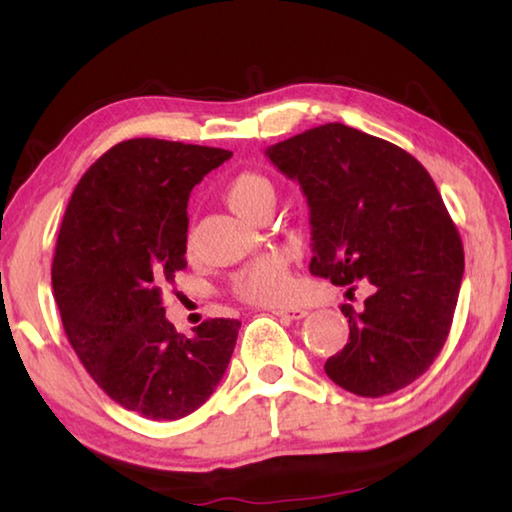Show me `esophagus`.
I'll return each mask as SVG.
<instances>
[{
	"label": "esophagus",
	"instance_id": "esophagus-1",
	"mask_svg": "<svg viewBox=\"0 0 512 512\" xmlns=\"http://www.w3.org/2000/svg\"><path fill=\"white\" fill-rule=\"evenodd\" d=\"M273 314L280 316V318H287V320H300V318L307 316V311L300 309V307H284V309H273Z\"/></svg>",
	"mask_w": 512,
	"mask_h": 512
}]
</instances>
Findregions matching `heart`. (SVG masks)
<instances>
[{"label":"heart","mask_w":512,"mask_h":512,"mask_svg":"<svg viewBox=\"0 0 512 512\" xmlns=\"http://www.w3.org/2000/svg\"><path fill=\"white\" fill-rule=\"evenodd\" d=\"M225 201L237 214L255 219L266 207H273L275 187L262 173L244 171L225 185ZM296 291L298 284L291 273L289 259L280 253L259 257L235 280V293L241 300L264 307L289 305L296 298Z\"/></svg>","instance_id":"1"}]
</instances>
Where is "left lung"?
<instances>
[{
  "label": "left lung",
  "instance_id": "left-lung-1",
  "mask_svg": "<svg viewBox=\"0 0 512 512\" xmlns=\"http://www.w3.org/2000/svg\"><path fill=\"white\" fill-rule=\"evenodd\" d=\"M266 155L307 196L311 275L372 284L361 311L341 307L350 339L325 361L327 377L361 397L409 386L443 350L465 266L429 171L400 146L336 121Z\"/></svg>",
  "mask_w": 512,
  "mask_h": 512
}]
</instances>
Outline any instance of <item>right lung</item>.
<instances>
[{"label":"right lung","mask_w":512,"mask_h":512,"mask_svg":"<svg viewBox=\"0 0 512 512\" xmlns=\"http://www.w3.org/2000/svg\"><path fill=\"white\" fill-rule=\"evenodd\" d=\"M230 151L137 137L83 173L51 264L67 341L110 400L149 420H180L214 393L241 323L178 334L162 287L187 266V201Z\"/></svg>","instance_id":"right-lung-1"}]
</instances>
